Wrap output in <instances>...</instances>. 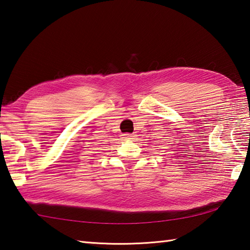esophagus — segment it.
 Returning <instances> with one entry per match:
<instances>
[{
    "label": "esophagus",
    "mask_w": 250,
    "mask_h": 250,
    "mask_svg": "<svg viewBox=\"0 0 250 250\" xmlns=\"http://www.w3.org/2000/svg\"><path fill=\"white\" fill-rule=\"evenodd\" d=\"M124 138L126 139V140H131L132 138H133V135L129 134V133H125V134H124Z\"/></svg>",
    "instance_id": "34e87169"
}]
</instances>
